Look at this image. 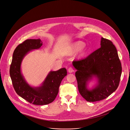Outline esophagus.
Wrapping results in <instances>:
<instances>
[{
  "instance_id": "1",
  "label": "esophagus",
  "mask_w": 130,
  "mask_h": 130,
  "mask_svg": "<svg viewBox=\"0 0 130 130\" xmlns=\"http://www.w3.org/2000/svg\"><path fill=\"white\" fill-rule=\"evenodd\" d=\"M68 71L69 73H71V72H72L73 71H74V70H73V69H72V67H69V68L68 69Z\"/></svg>"
}]
</instances>
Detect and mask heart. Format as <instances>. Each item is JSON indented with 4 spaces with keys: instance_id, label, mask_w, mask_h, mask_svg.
<instances>
[{
    "instance_id": "obj_1",
    "label": "heart",
    "mask_w": 130,
    "mask_h": 130,
    "mask_svg": "<svg viewBox=\"0 0 130 130\" xmlns=\"http://www.w3.org/2000/svg\"><path fill=\"white\" fill-rule=\"evenodd\" d=\"M84 44V43L81 41H78L75 42L68 50V51L67 52V54L68 55H72L78 52L81 49V52L79 55V58H81L84 57V56H85L86 54L88 52V49L86 48L85 46L83 47Z\"/></svg>"
}]
</instances>
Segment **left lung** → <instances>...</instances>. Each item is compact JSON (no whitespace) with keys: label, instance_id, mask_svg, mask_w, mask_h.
Here are the masks:
<instances>
[{"label":"left lung","instance_id":"obj_1","mask_svg":"<svg viewBox=\"0 0 130 130\" xmlns=\"http://www.w3.org/2000/svg\"><path fill=\"white\" fill-rule=\"evenodd\" d=\"M101 47L83 60L73 61L77 69L75 75L81 95L88 102L108 97L118 87L122 67L117 49L110 41L101 38ZM94 77L97 84L88 89L89 82Z\"/></svg>","mask_w":130,"mask_h":130}]
</instances>
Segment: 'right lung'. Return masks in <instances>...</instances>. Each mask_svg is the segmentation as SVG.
<instances>
[{
	"label": "right lung",
	"mask_w": 130,
	"mask_h": 130,
	"mask_svg": "<svg viewBox=\"0 0 130 130\" xmlns=\"http://www.w3.org/2000/svg\"><path fill=\"white\" fill-rule=\"evenodd\" d=\"M43 45L40 39L27 40L15 49L10 68V75L16 93L30 103L46 105L56 98L60 84L67 75L65 68L49 72L42 85L39 87L30 86L21 72V64L26 55L31 50L38 49Z\"/></svg>",
	"instance_id": "1"
}]
</instances>
